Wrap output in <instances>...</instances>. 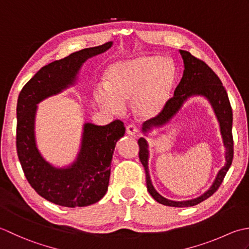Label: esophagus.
Here are the masks:
<instances>
[{
	"label": "esophagus",
	"instance_id": "esophagus-1",
	"mask_svg": "<svg viewBox=\"0 0 249 249\" xmlns=\"http://www.w3.org/2000/svg\"><path fill=\"white\" fill-rule=\"evenodd\" d=\"M126 133L129 135H136L139 133V128L134 124H130L126 126Z\"/></svg>",
	"mask_w": 249,
	"mask_h": 249
}]
</instances>
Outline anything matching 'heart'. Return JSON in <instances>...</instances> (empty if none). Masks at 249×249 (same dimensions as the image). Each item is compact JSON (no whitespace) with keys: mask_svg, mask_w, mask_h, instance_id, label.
Segmentation results:
<instances>
[{"mask_svg":"<svg viewBox=\"0 0 249 249\" xmlns=\"http://www.w3.org/2000/svg\"><path fill=\"white\" fill-rule=\"evenodd\" d=\"M175 80V68L166 58L153 55L118 61L105 72V87L95 90V100L104 110L118 114L133 100V109L142 119H150L163 109Z\"/></svg>","mask_w":249,"mask_h":249,"instance_id":"1","label":"heart"}]
</instances>
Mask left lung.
<instances>
[{
    "label": "left lung",
    "mask_w": 249,
    "mask_h": 249,
    "mask_svg": "<svg viewBox=\"0 0 249 249\" xmlns=\"http://www.w3.org/2000/svg\"><path fill=\"white\" fill-rule=\"evenodd\" d=\"M181 58L184 60V74L180 79L179 84L174 91V96L167 101L164 108L161 113L146 121L143 124V133H147L153 128H160L172 119V117L180 109V107L186 102L187 99L194 95L204 96L210 101L212 107L214 108L217 119L219 121L220 132L224 140V145L226 147V164L218 172L216 178L211 186V188L204 192L201 196L188 201H171L159 195L151 184L149 171H148V144L144 138L139 140L140 146V160L143 164L146 173V185L147 190L154 199L163 205L173 207H188L199 204V203L206 200L212 195H214L219 188L222 180L227 174L228 170L230 169L233 160V136H232V120L233 114L228 93L222 86L221 80L215 74L209 65L202 60L194 57L189 52L179 50Z\"/></svg>",
    "instance_id": "obj_1"
}]
</instances>
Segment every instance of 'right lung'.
Returning a JSON list of instances; mask_svg holds the SVG:
<instances>
[{"mask_svg": "<svg viewBox=\"0 0 249 249\" xmlns=\"http://www.w3.org/2000/svg\"><path fill=\"white\" fill-rule=\"evenodd\" d=\"M113 42L85 48L45 65L24 85L17 102V154L29 184L47 201L65 207L87 206L100 201L108 188L116 143L124 135L121 120L106 125L84 124L77 158L64 169L45 160L36 147L34 121L37 104L74 85L86 60L109 49Z\"/></svg>", "mask_w": 249, "mask_h": 249, "instance_id": "1", "label": "right lung"}]
</instances>
